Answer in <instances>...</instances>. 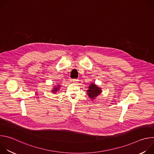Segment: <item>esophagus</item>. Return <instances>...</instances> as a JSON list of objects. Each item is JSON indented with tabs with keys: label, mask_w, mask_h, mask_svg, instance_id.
<instances>
[{
	"label": "esophagus",
	"mask_w": 154,
	"mask_h": 154,
	"mask_svg": "<svg viewBox=\"0 0 154 154\" xmlns=\"http://www.w3.org/2000/svg\"><path fill=\"white\" fill-rule=\"evenodd\" d=\"M72 82L74 83H77L79 82V80L78 79H74V80H72Z\"/></svg>",
	"instance_id": "obj_1"
}]
</instances>
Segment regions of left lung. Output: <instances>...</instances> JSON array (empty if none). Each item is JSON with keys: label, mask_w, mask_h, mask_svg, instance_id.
Masks as SVG:
<instances>
[{"label": "left lung", "mask_w": 154, "mask_h": 154, "mask_svg": "<svg viewBox=\"0 0 154 154\" xmlns=\"http://www.w3.org/2000/svg\"><path fill=\"white\" fill-rule=\"evenodd\" d=\"M86 92V94L88 96V97L91 99L94 100L98 96H99L102 91L101 88L97 86L94 83H92L89 85L88 89Z\"/></svg>", "instance_id": "left-lung-1"}]
</instances>
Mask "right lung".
<instances>
[{
  "mask_svg": "<svg viewBox=\"0 0 154 154\" xmlns=\"http://www.w3.org/2000/svg\"><path fill=\"white\" fill-rule=\"evenodd\" d=\"M60 87H61V86H60L59 84H58V85H57L56 86H54L52 90H51L52 93H55V94H56L57 93H58V91L60 90Z\"/></svg>",
  "mask_w": 154,
  "mask_h": 154,
  "instance_id": "obj_1",
  "label": "right lung"
}]
</instances>
